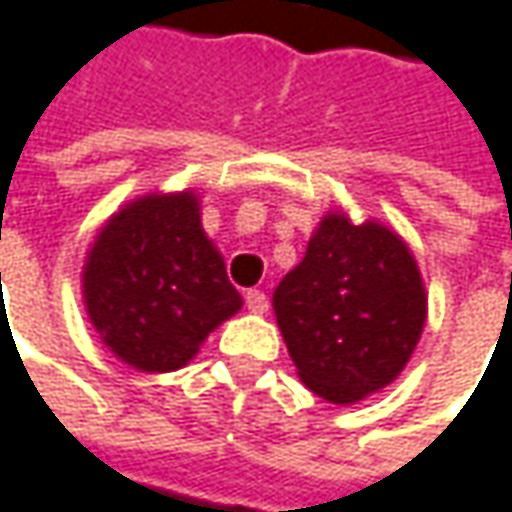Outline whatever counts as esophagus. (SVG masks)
Returning <instances> with one entry per match:
<instances>
[{
    "label": "esophagus",
    "mask_w": 512,
    "mask_h": 512,
    "mask_svg": "<svg viewBox=\"0 0 512 512\" xmlns=\"http://www.w3.org/2000/svg\"><path fill=\"white\" fill-rule=\"evenodd\" d=\"M246 307H249L252 313H266V310H269V296H266L263 290H249V293H246Z\"/></svg>",
    "instance_id": "obj_1"
}]
</instances>
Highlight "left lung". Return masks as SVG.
Listing matches in <instances>:
<instances>
[{
    "label": "left lung",
    "instance_id": "obj_1",
    "mask_svg": "<svg viewBox=\"0 0 512 512\" xmlns=\"http://www.w3.org/2000/svg\"><path fill=\"white\" fill-rule=\"evenodd\" d=\"M272 307L304 384L331 404H354L401 375L422 337L428 296L395 231L325 213Z\"/></svg>",
    "mask_w": 512,
    "mask_h": 512
}]
</instances>
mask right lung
<instances>
[{"instance_id": "right-lung-1", "label": "right lung", "mask_w": 512, "mask_h": 512, "mask_svg": "<svg viewBox=\"0 0 512 512\" xmlns=\"http://www.w3.org/2000/svg\"><path fill=\"white\" fill-rule=\"evenodd\" d=\"M81 287L102 343L140 372L187 366L243 307L193 190L149 193L117 210L87 252Z\"/></svg>"}]
</instances>
